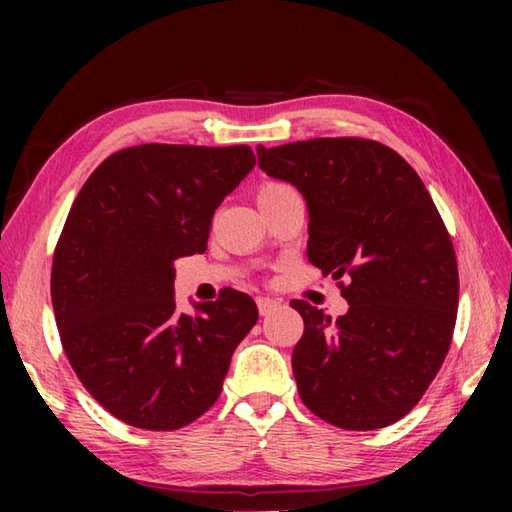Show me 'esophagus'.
<instances>
[{
    "label": "esophagus",
    "mask_w": 512,
    "mask_h": 512,
    "mask_svg": "<svg viewBox=\"0 0 512 512\" xmlns=\"http://www.w3.org/2000/svg\"><path fill=\"white\" fill-rule=\"evenodd\" d=\"M277 307H280V302L273 300V298H257V309H259V314H262V316L273 314Z\"/></svg>",
    "instance_id": "34e87169"
}]
</instances>
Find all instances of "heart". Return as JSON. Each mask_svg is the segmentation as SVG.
<instances>
[{
    "instance_id": "1",
    "label": "heart",
    "mask_w": 512,
    "mask_h": 512,
    "mask_svg": "<svg viewBox=\"0 0 512 512\" xmlns=\"http://www.w3.org/2000/svg\"><path fill=\"white\" fill-rule=\"evenodd\" d=\"M287 189H291V187H289V185H282V183H266L262 189H259L257 201H259V198H266V196H275V194H280V192H287Z\"/></svg>"
}]
</instances>
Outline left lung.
I'll return each instance as SVG.
<instances>
[{
    "label": "left lung",
    "instance_id": "left-lung-1",
    "mask_svg": "<svg viewBox=\"0 0 512 512\" xmlns=\"http://www.w3.org/2000/svg\"><path fill=\"white\" fill-rule=\"evenodd\" d=\"M259 169L307 201V257L341 280L350 309L336 320L305 300L291 366L300 400L341 429L404 418L452 343L458 268L427 187L402 155L359 137L257 146Z\"/></svg>",
    "mask_w": 512,
    "mask_h": 512
}]
</instances>
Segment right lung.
Wrapping results in <instances>:
<instances>
[{
	"mask_svg": "<svg viewBox=\"0 0 512 512\" xmlns=\"http://www.w3.org/2000/svg\"><path fill=\"white\" fill-rule=\"evenodd\" d=\"M255 167L248 146L142 144L94 169L69 210L51 268L60 341L103 409L137 429L194 422L221 395L257 323L246 293L173 298L178 257L205 253L214 210Z\"/></svg>",
	"mask_w": 512,
	"mask_h": 512,
	"instance_id": "add662e5",
	"label": "right lung"
}]
</instances>
